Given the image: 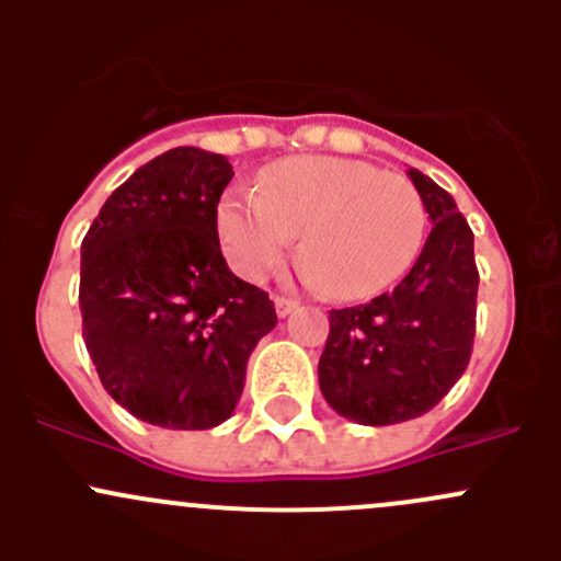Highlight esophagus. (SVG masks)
<instances>
[{
    "instance_id": "34e87169",
    "label": "esophagus",
    "mask_w": 561,
    "mask_h": 561,
    "mask_svg": "<svg viewBox=\"0 0 561 561\" xmlns=\"http://www.w3.org/2000/svg\"><path fill=\"white\" fill-rule=\"evenodd\" d=\"M274 307H276V314L279 317H287V314H293L298 309V301H293V298H282V296H276L274 298Z\"/></svg>"
}]
</instances>
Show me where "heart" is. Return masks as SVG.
Masks as SVG:
<instances>
[{
  "label": "heart",
  "instance_id": "obj_1",
  "mask_svg": "<svg viewBox=\"0 0 561 561\" xmlns=\"http://www.w3.org/2000/svg\"><path fill=\"white\" fill-rule=\"evenodd\" d=\"M426 233L410 179L344 157H287L260 173L254 195L228 192L217 236L230 265L263 282L301 236L309 279L333 298H371L407 274Z\"/></svg>",
  "mask_w": 561,
  "mask_h": 561
}]
</instances>
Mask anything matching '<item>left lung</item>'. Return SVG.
Listing matches in <instances>:
<instances>
[{"instance_id":"8db88e82","label":"left lung","mask_w":561,"mask_h":561,"mask_svg":"<svg viewBox=\"0 0 561 561\" xmlns=\"http://www.w3.org/2000/svg\"><path fill=\"white\" fill-rule=\"evenodd\" d=\"M432 233L410 274L369 304L333 309L317 364L328 404L360 426L412 421L443 401L472 355L478 265L456 201L410 168Z\"/></svg>"}]
</instances>
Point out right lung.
Here are the masks:
<instances>
[{
  "instance_id": "right-lung-1",
  "label": "right lung",
  "mask_w": 561,
  "mask_h": 561,
  "mask_svg": "<svg viewBox=\"0 0 561 561\" xmlns=\"http://www.w3.org/2000/svg\"><path fill=\"white\" fill-rule=\"evenodd\" d=\"M230 179L228 157L165 151L113 190L81 244L83 342L107 393L151 426L228 421L249 355L276 325L268 293L219 249Z\"/></svg>"
}]
</instances>
